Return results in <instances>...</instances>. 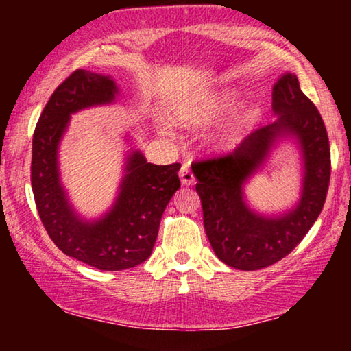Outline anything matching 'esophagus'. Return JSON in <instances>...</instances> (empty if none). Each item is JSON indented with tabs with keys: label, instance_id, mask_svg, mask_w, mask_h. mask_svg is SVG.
<instances>
[{
	"label": "esophagus",
	"instance_id": "obj_1",
	"mask_svg": "<svg viewBox=\"0 0 351 351\" xmlns=\"http://www.w3.org/2000/svg\"><path fill=\"white\" fill-rule=\"evenodd\" d=\"M179 176H180V180L184 185H191L195 182V176H193V172H191L189 165H182Z\"/></svg>",
	"mask_w": 351,
	"mask_h": 351
}]
</instances>
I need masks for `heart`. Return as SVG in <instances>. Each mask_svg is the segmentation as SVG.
<instances>
[{
	"instance_id": "obj_1",
	"label": "heart",
	"mask_w": 351,
	"mask_h": 351,
	"mask_svg": "<svg viewBox=\"0 0 351 351\" xmlns=\"http://www.w3.org/2000/svg\"><path fill=\"white\" fill-rule=\"evenodd\" d=\"M232 104H233L232 95H220V97L204 99L203 102L184 110L180 114V119L186 124L209 121V119H213L217 117V114L225 112V110H227ZM241 126H243V118L233 119V121L228 123L223 131L219 134L217 142L220 145H230V143H233L238 138L239 132H241Z\"/></svg>"
}]
</instances>
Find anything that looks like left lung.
Returning a JSON list of instances; mask_svg holds the SVG:
<instances>
[{
    "label": "left lung",
    "mask_w": 351,
    "mask_h": 351,
    "mask_svg": "<svg viewBox=\"0 0 351 351\" xmlns=\"http://www.w3.org/2000/svg\"><path fill=\"white\" fill-rule=\"evenodd\" d=\"M271 107L275 121L256 129L232 152L191 165L210 246L220 261L238 270H261L294 251L321 214L329 189L328 131L318 108L302 93L295 75L287 73L275 84ZM285 133L299 138L304 153L302 198L289 215L261 218L243 204L241 185L261 164L272 142Z\"/></svg>",
    "instance_id": "left-lung-1"
}]
</instances>
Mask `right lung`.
<instances>
[{
    "label": "right lung",
    "mask_w": 351,
    "mask_h": 351,
    "mask_svg": "<svg viewBox=\"0 0 351 351\" xmlns=\"http://www.w3.org/2000/svg\"><path fill=\"white\" fill-rule=\"evenodd\" d=\"M114 94L110 76L75 70L47 100L32 143V190L47 234L66 256L107 271L137 267L150 257L162 213L180 186L179 162L156 166L134 152L113 209L94 223L73 214L59 184L57 145L71 113L112 102Z\"/></svg>",
    "instance_id": "add662e5"
}]
</instances>
